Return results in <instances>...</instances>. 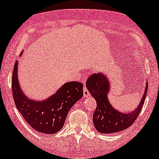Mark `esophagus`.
Segmentation results:
<instances>
[{"instance_id":"obj_1","label":"esophagus","mask_w":159,"mask_h":159,"mask_svg":"<svg viewBox=\"0 0 159 159\" xmlns=\"http://www.w3.org/2000/svg\"><path fill=\"white\" fill-rule=\"evenodd\" d=\"M83 95L84 98L88 97L89 95H90V93H89V91L88 89H87L86 87H84V88H83Z\"/></svg>"}]
</instances>
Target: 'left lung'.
Segmentation results:
<instances>
[{"instance_id": "left-lung-1", "label": "left lung", "mask_w": 159, "mask_h": 159, "mask_svg": "<svg viewBox=\"0 0 159 159\" xmlns=\"http://www.w3.org/2000/svg\"><path fill=\"white\" fill-rule=\"evenodd\" d=\"M109 84L108 78L101 73L91 75L86 81L87 88L97 103L93 118L95 129L100 133H114L129 127L140 114L147 94L148 84L138 108L133 111L122 114L113 108L108 101Z\"/></svg>"}]
</instances>
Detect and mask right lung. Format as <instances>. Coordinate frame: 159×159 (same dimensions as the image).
Returning <instances> with one entry per match:
<instances>
[{
  "label": "right lung",
  "mask_w": 159,
  "mask_h": 159,
  "mask_svg": "<svg viewBox=\"0 0 159 159\" xmlns=\"http://www.w3.org/2000/svg\"><path fill=\"white\" fill-rule=\"evenodd\" d=\"M17 64L16 61L12 76V93L16 108L37 131L48 134L60 131L70 108L83 96V84L80 82H66L45 101H32L19 87Z\"/></svg>",
  "instance_id": "right-lung-1"
}]
</instances>
